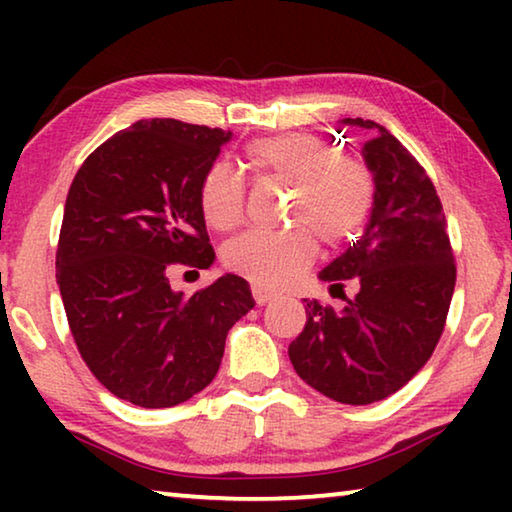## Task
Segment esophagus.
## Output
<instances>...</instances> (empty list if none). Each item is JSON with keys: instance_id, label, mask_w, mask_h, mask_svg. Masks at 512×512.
<instances>
[{"instance_id": "1", "label": "esophagus", "mask_w": 512, "mask_h": 512, "mask_svg": "<svg viewBox=\"0 0 512 512\" xmlns=\"http://www.w3.org/2000/svg\"><path fill=\"white\" fill-rule=\"evenodd\" d=\"M250 291H253V298H255L257 305H266V302L273 298V293H271V291H266V289H262V287H253Z\"/></svg>"}]
</instances>
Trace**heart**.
<instances>
[{
    "label": "heart",
    "instance_id": "obj_1",
    "mask_svg": "<svg viewBox=\"0 0 512 512\" xmlns=\"http://www.w3.org/2000/svg\"><path fill=\"white\" fill-rule=\"evenodd\" d=\"M244 164L257 183L291 189L287 219L296 228L253 230L223 248L228 271L259 287H282L307 268L316 253L314 235L339 246L366 225L377 183L357 153H341L316 133H280L246 144ZM198 207L216 232H230L244 219L246 185L223 164L207 167L198 183Z\"/></svg>",
    "mask_w": 512,
    "mask_h": 512
}]
</instances>
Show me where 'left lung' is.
<instances>
[{
  "instance_id": "left-lung-1",
  "label": "left lung",
  "mask_w": 512,
  "mask_h": 512,
  "mask_svg": "<svg viewBox=\"0 0 512 512\" xmlns=\"http://www.w3.org/2000/svg\"><path fill=\"white\" fill-rule=\"evenodd\" d=\"M363 158L377 194L357 244L320 271L332 293L350 281L357 294L343 311L307 300V323L289 345L302 381L341 404L393 395L436 350L456 284V259L443 203L409 149L370 119Z\"/></svg>"
}]
</instances>
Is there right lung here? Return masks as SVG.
<instances>
[{
  "label": "right lung",
  "instance_id": "1",
  "mask_svg": "<svg viewBox=\"0 0 512 512\" xmlns=\"http://www.w3.org/2000/svg\"><path fill=\"white\" fill-rule=\"evenodd\" d=\"M228 140L221 128L144 119L97 146L69 185L56 280L76 348L119 400L169 409L203 391L230 327L255 305L237 275L192 296L169 284L171 266L214 262L198 183Z\"/></svg>",
  "mask_w": 512,
  "mask_h": 512
}]
</instances>
